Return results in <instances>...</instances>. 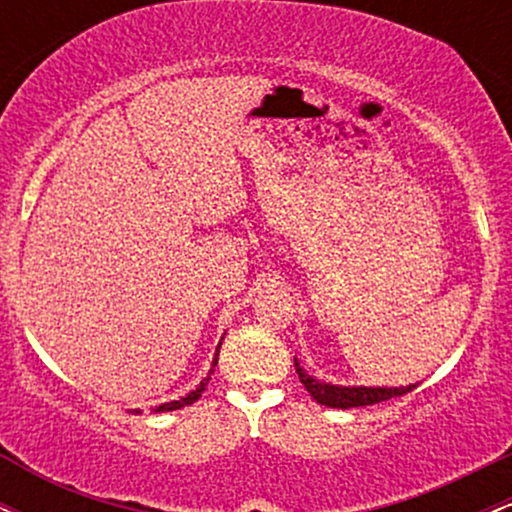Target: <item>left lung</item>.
<instances>
[{
    "instance_id": "1",
    "label": "left lung",
    "mask_w": 512,
    "mask_h": 512,
    "mask_svg": "<svg viewBox=\"0 0 512 512\" xmlns=\"http://www.w3.org/2000/svg\"><path fill=\"white\" fill-rule=\"evenodd\" d=\"M296 363V373L301 378L305 390L310 392V397L315 399L317 404H325V407L334 409H351V407H368V404H380L387 402L392 397H402L407 392L414 390L416 385L409 387H337L330 383H320V380L310 378L305 370Z\"/></svg>"
}]
</instances>
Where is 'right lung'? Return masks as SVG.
Masks as SVG:
<instances>
[{
	"label": "right lung",
	"mask_w": 512,
	"mask_h": 512,
	"mask_svg": "<svg viewBox=\"0 0 512 512\" xmlns=\"http://www.w3.org/2000/svg\"><path fill=\"white\" fill-rule=\"evenodd\" d=\"M219 349H221V346H219ZM216 356H219V354H216ZM216 361H219V358H214V366H216ZM214 366H211V370H214ZM211 370H209V373H211ZM207 383H209V375H207V378H204V380H202V383H199V385H197V390H192V392H190V395H187V397H180V399H175V402L161 404V407H156L154 411H173V409H182V407H190V404H195V402H197V399H199V397H202V392H204V387H207Z\"/></svg>",
	"instance_id": "obj_1"
}]
</instances>
